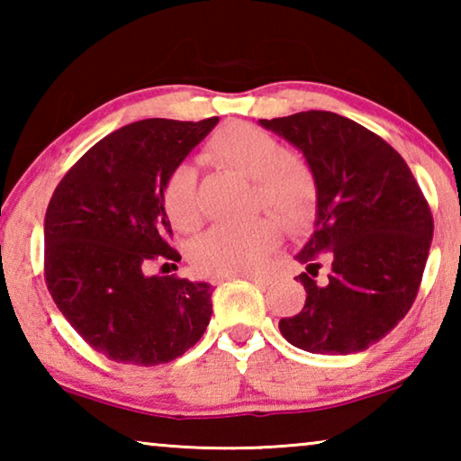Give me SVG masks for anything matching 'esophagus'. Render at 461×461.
Here are the masks:
<instances>
[{
  "label": "esophagus",
  "mask_w": 461,
  "mask_h": 461,
  "mask_svg": "<svg viewBox=\"0 0 461 461\" xmlns=\"http://www.w3.org/2000/svg\"><path fill=\"white\" fill-rule=\"evenodd\" d=\"M238 276L252 280V283H256V285H268L272 280V275H268V272H249V275H238ZM220 280H223V278H217L215 283H220Z\"/></svg>",
  "instance_id": "1"
}]
</instances>
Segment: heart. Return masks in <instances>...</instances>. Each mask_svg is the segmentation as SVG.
<instances>
[{
	"label": "heart",
	"instance_id": "obj_1",
	"mask_svg": "<svg viewBox=\"0 0 461 461\" xmlns=\"http://www.w3.org/2000/svg\"><path fill=\"white\" fill-rule=\"evenodd\" d=\"M201 156L215 165L254 178L256 203L288 228H299L313 215L317 176L309 162L286 152L270 131L233 122L217 130ZM162 205L173 228L189 233L199 228L197 173L189 165L170 170L162 186ZM278 244V228L270 220L244 225H215L193 241L191 262L201 275L238 276L254 270Z\"/></svg>",
	"mask_w": 461,
	"mask_h": 461
}]
</instances>
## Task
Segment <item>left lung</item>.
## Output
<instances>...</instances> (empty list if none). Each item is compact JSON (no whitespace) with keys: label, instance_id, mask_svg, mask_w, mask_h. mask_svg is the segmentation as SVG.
<instances>
[{"label":"left lung","instance_id":"8db88e82","mask_svg":"<svg viewBox=\"0 0 461 461\" xmlns=\"http://www.w3.org/2000/svg\"><path fill=\"white\" fill-rule=\"evenodd\" d=\"M260 126L299 148L317 176L315 231L296 254L305 307L280 319V333L311 354L368 349L417 299L433 238L425 194L393 146L343 115L311 109Z\"/></svg>","mask_w":461,"mask_h":461}]
</instances>
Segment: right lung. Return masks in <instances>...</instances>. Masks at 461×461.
Masks as SVG:
<instances>
[{
	"mask_svg": "<svg viewBox=\"0 0 461 461\" xmlns=\"http://www.w3.org/2000/svg\"><path fill=\"white\" fill-rule=\"evenodd\" d=\"M220 118L140 120L91 146L52 193L44 280L73 330L113 362L176 360L205 333L212 285L150 276L181 260L162 205L170 170Z\"/></svg>",
	"mask_w": 461,
	"mask_h": 461,
	"instance_id": "right-lung-1",
	"label": "right lung"
}]
</instances>
